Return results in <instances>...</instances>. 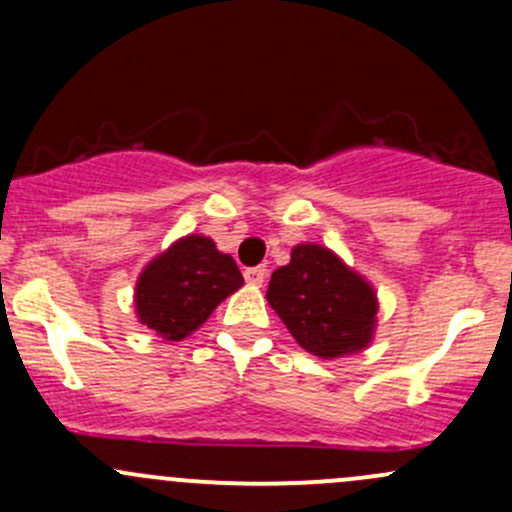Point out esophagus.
<instances>
[{"label":"esophagus","instance_id":"1","mask_svg":"<svg viewBox=\"0 0 512 512\" xmlns=\"http://www.w3.org/2000/svg\"><path fill=\"white\" fill-rule=\"evenodd\" d=\"M267 279L265 267H247L245 270V282L252 284V287H262Z\"/></svg>","mask_w":512,"mask_h":512}]
</instances>
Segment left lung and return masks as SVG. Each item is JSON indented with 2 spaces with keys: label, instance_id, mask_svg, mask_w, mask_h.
Segmentation results:
<instances>
[{
  "label": "left lung",
  "instance_id": "8db88e82",
  "mask_svg": "<svg viewBox=\"0 0 512 512\" xmlns=\"http://www.w3.org/2000/svg\"><path fill=\"white\" fill-rule=\"evenodd\" d=\"M267 301L311 355L333 360L373 343L378 294L363 274L324 245L294 247L289 265L272 272Z\"/></svg>",
  "mask_w": 512,
  "mask_h": 512
}]
</instances>
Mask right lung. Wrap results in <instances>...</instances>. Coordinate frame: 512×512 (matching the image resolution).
Returning <instances> with one entry per match:
<instances>
[{
    "label": "right lung",
    "instance_id": "right-lung-1",
    "mask_svg": "<svg viewBox=\"0 0 512 512\" xmlns=\"http://www.w3.org/2000/svg\"><path fill=\"white\" fill-rule=\"evenodd\" d=\"M242 287L235 260L206 235H184L159 252L137 279L134 311L164 341H184L215 306Z\"/></svg>",
    "mask_w": 512,
    "mask_h": 512
}]
</instances>
